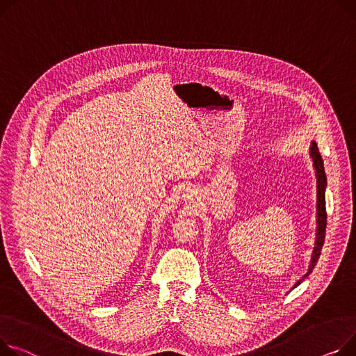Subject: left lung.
Returning <instances> with one entry per match:
<instances>
[{
  "instance_id": "8db88e82",
  "label": "left lung",
  "mask_w": 356,
  "mask_h": 356,
  "mask_svg": "<svg viewBox=\"0 0 356 356\" xmlns=\"http://www.w3.org/2000/svg\"><path fill=\"white\" fill-rule=\"evenodd\" d=\"M309 154L314 161V168H315V175H316V187H318V199H316V241H315V248L312 252V259H311V265L307 272L295 283L293 288L300 285V282L309 276V273L314 270L318 259L321 256V250L325 242V232H326V204H325V191H326V175H325V168H323V160L321 157V153L318 150V146L315 141L311 143L309 147ZM292 288V289H293Z\"/></svg>"
}]
</instances>
